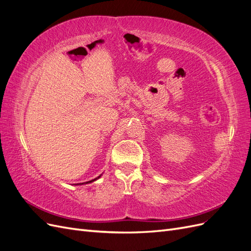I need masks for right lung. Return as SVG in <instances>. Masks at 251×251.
Listing matches in <instances>:
<instances>
[{"label":"right lung","instance_id":"obj_1","mask_svg":"<svg viewBox=\"0 0 251 251\" xmlns=\"http://www.w3.org/2000/svg\"><path fill=\"white\" fill-rule=\"evenodd\" d=\"M100 177H101V175H100V176H98V177H97V178H95V179H93V180H90V181H88V182H85V183H81V184H88V183H92V182L96 181L97 179H100ZM79 184H80V183H78L77 185H79ZM81 184H80V185H81Z\"/></svg>","mask_w":251,"mask_h":251}]
</instances>
